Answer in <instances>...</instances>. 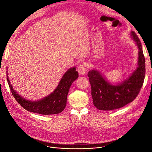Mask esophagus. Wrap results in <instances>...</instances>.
<instances>
[{
  "mask_svg": "<svg viewBox=\"0 0 152 152\" xmlns=\"http://www.w3.org/2000/svg\"><path fill=\"white\" fill-rule=\"evenodd\" d=\"M78 72L80 75H84L86 72V66L85 65H80L78 67Z\"/></svg>",
  "mask_w": 152,
  "mask_h": 152,
  "instance_id": "1",
  "label": "esophagus"
}]
</instances>
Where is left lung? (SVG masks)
<instances>
[{
  "instance_id": "8db88e82",
  "label": "left lung",
  "mask_w": 152,
  "mask_h": 152,
  "mask_svg": "<svg viewBox=\"0 0 152 152\" xmlns=\"http://www.w3.org/2000/svg\"><path fill=\"white\" fill-rule=\"evenodd\" d=\"M131 37L138 49L137 68L129 76L119 83L112 84L98 70L88 72L93 104L99 110H112L123 107L132 102L139 94L145 75V59L141 44L134 31Z\"/></svg>"
}]
</instances>
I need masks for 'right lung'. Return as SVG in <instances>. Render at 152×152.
I'll return each instance as SVG.
<instances>
[{"mask_svg": "<svg viewBox=\"0 0 152 152\" xmlns=\"http://www.w3.org/2000/svg\"><path fill=\"white\" fill-rule=\"evenodd\" d=\"M79 74L76 67L69 68L64 73L58 86L53 93L45 97L36 101H30L23 98L13 88L7 72V80L11 93L23 108L27 111L42 115H54L61 113L65 108L69 89L72 83L77 79Z\"/></svg>", "mask_w": 152, "mask_h": 152, "instance_id": "obj_1", "label": "right lung"}]
</instances>
